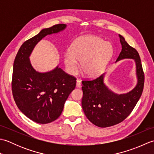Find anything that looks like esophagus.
Masks as SVG:
<instances>
[{
  "label": "esophagus",
  "instance_id": "esophagus-1",
  "mask_svg": "<svg viewBox=\"0 0 154 154\" xmlns=\"http://www.w3.org/2000/svg\"><path fill=\"white\" fill-rule=\"evenodd\" d=\"M81 81L79 79H77V81H76V87L79 88V87H81Z\"/></svg>",
  "mask_w": 154,
  "mask_h": 154
}]
</instances>
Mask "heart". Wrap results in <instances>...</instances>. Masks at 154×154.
Masks as SVG:
<instances>
[{"label": "heart", "instance_id": "obj_1", "mask_svg": "<svg viewBox=\"0 0 154 154\" xmlns=\"http://www.w3.org/2000/svg\"><path fill=\"white\" fill-rule=\"evenodd\" d=\"M113 54L112 45L102 38L87 35L75 42L71 52L64 55V62L70 73L77 70V60L81 61V70L87 77H93L104 70Z\"/></svg>", "mask_w": 154, "mask_h": 154}]
</instances>
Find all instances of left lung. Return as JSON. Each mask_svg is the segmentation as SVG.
I'll return each instance as SVG.
<instances>
[{
  "label": "left lung",
  "instance_id": "8db88e82",
  "mask_svg": "<svg viewBox=\"0 0 154 154\" xmlns=\"http://www.w3.org/2000/svg\"><path fill=\"white\" fill-rule=\"evenodd\" d=\"M122 51L116 61L133 59L136 63V87L125 94H116L104 83V73L93 80L83 81L82 108L90 122L97 126L106 128L115 125L126 119L142 95L144 85V73L138 52L119 35Z\"/></svg>",
  "mask_w": 154,
  "mask_h": 154
}]
</instances>
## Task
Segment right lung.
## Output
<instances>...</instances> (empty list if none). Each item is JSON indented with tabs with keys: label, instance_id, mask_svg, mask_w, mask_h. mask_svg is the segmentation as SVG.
Wrapping results in <instances>:
<instances>
[{
	"label": "right lung",
	"instance_id": "obj_1",
	"mask_svg": "<svg viewBox=\"0 0 154 154\" xmlns=\"http://www.w3.org/2000/svg\"><path fill=\"white\" fill-rule=\"evenodd\" d=\"M66 26L60 24L42 30L21 45L14 61L12 91L15 103L25 116L39 124H48L58 119L75 88L76 79L59 66L45 73L35 71L29 57L42 38L63 31Z\"/></svg>",
	"mask_w": 154,
	"mask_h": 154
}]
</instances>
